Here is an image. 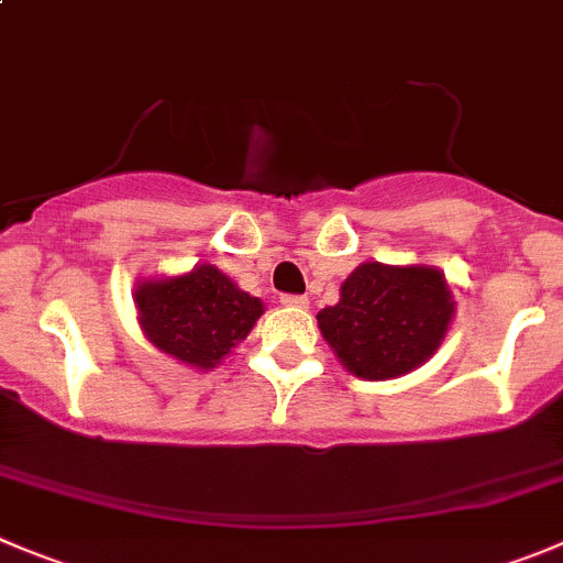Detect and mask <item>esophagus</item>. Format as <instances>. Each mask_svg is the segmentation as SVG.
I'll list each match as a JSON object with an SVG mask.
<instances>
[{"instance_id":"obj_1","label":"esophagus","mask_w":563,"mask_h":563,"mask_svg":"<svg viewBox=\"0 0 563 563\" xmlns=\"http://www.w3.org/2000/svg\"><path fill=\"white\" fill-rule=\"evenodd\" d=\"M280 302L286 308H294V311H306V308H308V297H294V294H286V297H280Z\"/></svg>"}]
</instances>
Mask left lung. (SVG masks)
I'll use <instances>...</instances> for the list:
<instances>
[{
	"instance_id": "8db88e82",
	"label": "left lung",
	"mask_w": 563,
	"mask_h": 563,
	"mask_svg": "<svg viewBox=\"0 0 563 563\" xmlns=\"http://www.w3.org/2000/svg\"><path fill=\"white\" fill-rule=\"evenodd\" d=\"M455 317L453 286L439 266L358 264L339 302L317 313L322 339L361 380H394L435 355Z\"/></svg>"
}]
</instances>
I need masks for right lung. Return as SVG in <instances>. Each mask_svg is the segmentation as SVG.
Instances as JSON below:
<instances>
[{
	"instance_id": "right-lung-1",
	"label": "right lung",
	"mask_w": 563,
	"mask_h": 563,
	"mask_svg": "<svg viewBox=\"0 0 563 563\" xmlns=\"http://www.w3.org/2000/svg\"><path fill=\"white\" fill-rule=\"evenodd\" d=\"M133 302L146 341L199 372L217 369L264 317V302L213 264L139 280Z\"/></svg>"
}]
</instances>
